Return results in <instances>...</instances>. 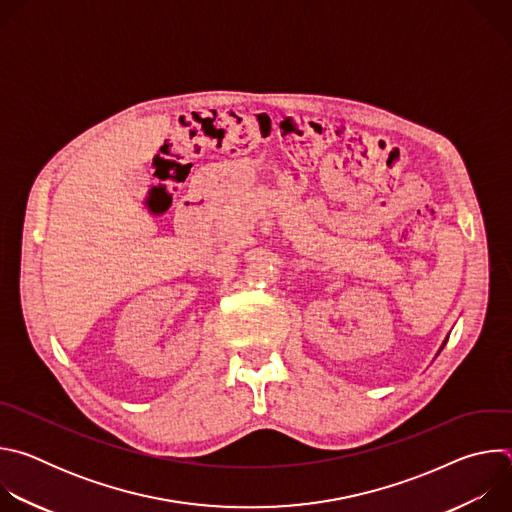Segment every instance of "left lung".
Listing matches in <instances>:
<instances>
[{"instance_id":"1","label":"left lung","mask_w":512,"mask_h":512,"mask_svg":"<svg viewBox=\"0 0 512 512\" xmlns=\"http://www.w3.org/2000/svg\"><path fill=\"white\" fill-rule=\"evenodd\" d=\"M444 344H446V342H444Z\"/></svg>"}]
</instances>
